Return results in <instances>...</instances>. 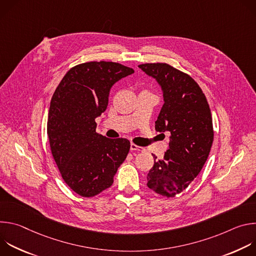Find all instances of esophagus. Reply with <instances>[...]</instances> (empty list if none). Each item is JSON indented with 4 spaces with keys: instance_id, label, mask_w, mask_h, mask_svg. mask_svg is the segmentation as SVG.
<instances>
[{
    "instance_id": "1",
    "label": "esophagus",
    "mask_w": 256,
    "mask_h": 256,
    "mask_svg": "<svg viewBox=\"0 0 256 256\" xmlns=\"http://www.w3.org/2000/svg\"><path fill=\"white\" fill-rule=\"evenodd\" d=\"M130 150L132 151H138V152H144V149L142 147H140V146H136L134 142L130 144Z\"/></svg>"
}]
</instances>
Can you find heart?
I'll return each instance as SVG.
<instances>
[{"mask_svg": "<svg viewBox=\"0 0 256 256\" xmlns=\"http://www.w3.org/2000/svg\"><path fill=\"white\" fill-rule=\"evenodd\" d=\"M144 91H146V90H144Z\"/></svg>", "mask_w": 256, "mask_h": 256, "instance_id": "heart-1", "label": "heart"}]
</instances>
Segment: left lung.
<instances>
[{
	"mask_svg": "<svg viewBox=\"0 0 256 256\" xmlns=\"http://www.w3.org/2000/svg\"><path fill=\"white\" fill-rule=\"evenodd\" d=\"M146 74L157 80L164 104L155 122L159 132H170L169 148L155 157L147 179L156 194L174 198L184 192L202 169L214 140L208 100L198 84L186 72L165 62L142 64Z\"/></svg>",
	"mask_w": 256,
	"mask_h": 256,
	"instance_id": "left-lung-1",
	"label": "left lung"
}]
</instances>
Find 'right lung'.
Masks as SVG:
<instances>
[{"instance_id":"obj_1","label":"right lung","mask_w":256,"mask_h":256,"mask_svg":"<svg viewBox=\"0 0 256 256\" xmlns=\"http://www.w3.org/2000/svg\"><path fill=\"white\" fill-rule=\"evenodd\" d=\"M134 70L114 62H88L70 68L50 106L48 136L62 179L81 196L110 188L130 142L96 132L95 118L105 112L112 85Z\"/></svg>"}]
</instances>
